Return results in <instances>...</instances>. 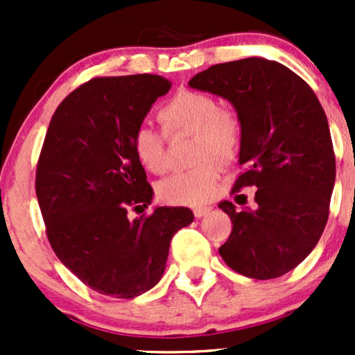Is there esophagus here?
Here are the masks:
<instances>
[{"mask_svg": "<svg viewBox=\"0 0 355 355\" xmlns=\"http://www.w3.org/2000/svg\"><path fill=\"white\" fill-rule=\"evenodd\" d=\"M210 210H211L210 207H195L193 214H195V217H197V218H202V217H205V215L209 214Z\"/></svg>", "mask_w": 355, "mask_h": 355, "instance_id": "esophagus-1", "label": "esophagus"}]
</instances>
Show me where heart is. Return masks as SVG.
Segmentation results:
<instances>
[{
  "label": "heart",
  "instance_id": "b5f03b06",
  "mask_svg": "<svg viewBox=\"0 0 355 355\" xmlns=\"http://www.w3.org/2000/svg\"><path fill=\"white\" fill-rule=\"evenodd\" d=\"M158 120L168 135H193V168L170 175L158 183V197L173 205H200L214 191L220 166L237 158L242 145V125L235 113L222 110L209 93L182 89L158 112ZM133 155L145 170L164 173L166 168L165 138L146 125L132 135Z\"/></svg>",
  "mask_w": 355,
  "mask_h": 355
}]
</instances>
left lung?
<instances>
[{"label":"left lung","instance_id":"8db88e82","mask_svg":"<svg viewBox=\"0 0 355 355\" xmlns=\"http://www.w3.org/2000/svg\"><path fill=\"white\" fill-rule=\"evenodd\" d=\"M191 88L229 100L242 125L234 191L257 187L254 209L218 203L232 234L218 248L232 270L257 280L295 268L319 242L336 182L327 116L315 93L284 64L266 58L220 63Z\"/></svg>","mask_w":355,"mask_h":355}]
</instances>
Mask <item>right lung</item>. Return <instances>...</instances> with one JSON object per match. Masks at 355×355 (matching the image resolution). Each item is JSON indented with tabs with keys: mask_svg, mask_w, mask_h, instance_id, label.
Returning a JSON list of instances; mask_svg holds the SVG:
<instances>
[{
	"mask_svg": "<svg viewBox=\"0 0 355 355\" xmlns=\"http://www.w3.org/2000/svg\"><path fill=\"white\" fill-rule=\"evenodd\" d=\"M158 75L93 78L56 108L36 166V197L51 248L98 294L133 299L158 284L170 240L193 222L185 207H157L132 135L158 96Z\"/></svg>",
	"mask_w": 355,
	"mask_h": 355,
	"instance_id": "1",
	"label": "right lung"
}]
</instances>
